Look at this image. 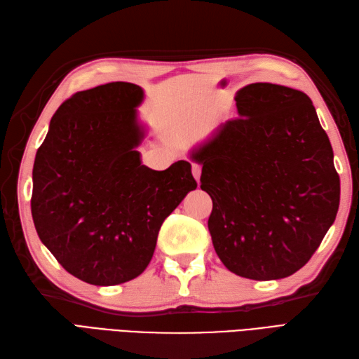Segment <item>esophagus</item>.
Here are the masks:
<instances>
[{"mask_svg": "<svg viewBox=\"0 0 359 359\" xmlns=\"http://www.w3.org/2000/svg\"><path fill=\"white\" fill-rule=\"evenodd\" d=\"M201 170H203V168H201L199 164H196V163L191 164V173H194V177L198 182H199V178H201Z\"/></svg>", "mask_w": 359, "mask_h": 359, "instance_id": "1", "label": "esophagus"}]
</instances>
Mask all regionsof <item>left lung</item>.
I'll return each instance as SVG.
<instances>
[{
  "label": "left lung",
  "instance_id": "8db88e82",
  "mask_svg": "<svg viewBox=\"0 0 359 359\" xmlns=\"http://www.w3.org/2000/svg\"><path fill=\"white\" fill-rule=\"evenodd\" d=\"M239 117L190 152L213 201L208 231L222 264L251 280L294 274L317 251L339 205L334 151L312 100L299 90L251 83Z\"/></svg>",
  "mask_w": 359,
  "mask_h": 359
}]
</instances>
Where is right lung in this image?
I'll use <instances>...</instances> for the list:
<instances>
[{
    "instance_id": "right-lung-1",
    "label": "right lung",
    "mask_w": 359,
    "mask_h": 359,
    "mask_svg": "<svg viewBox=\"0 0 359 359\" xmlns=\"http://www.w3.org/2000/svg\"><path fill=\"white\" fill-rule=\"evenodd\" d=\"M138 85L111 82L79 91L50 121L33 164L32 216L51 255L95 286L133 280L149 265L164 222L190 190L191 164H142L144 128Z\"/></svg>"
}]
</instances>
